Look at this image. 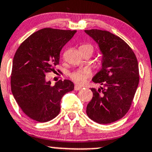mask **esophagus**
Segmentation results:
<instances>
[{"mask_svg": "<svg viewBox=\"0 0 152 152\" xmlns=\"http://www.w3.org/2000/svg\"><path fill=\"white\" fill-rule=\"evenodd\" d=\"M81 89H82V87H81V86H78V85H75L74 89L76 90V91H79V90H81Z\"/></svg>", "mask_w": 152, "mask_h": 152, "instance_id": "1", "label": "esophagus"}]
</instances>
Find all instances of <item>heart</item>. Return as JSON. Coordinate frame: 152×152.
<instances>
[{
  "mask_svg": "<svg viewBox=\"0 0 152 152\" xmlns=\"http://www.w3.org/2000/svg\"><path fill=\"white\" fill-rule=\"evenodd\" d=\"M90 76H91V73L88 70H81V71H74V72L71 73L70 74L71 79L78 84H84L85 81L90 77Z\"/></svg>",
  "mask_w": 152,
  "mask_h": 152,
  "instance_id": "b5f03b06",
  "label": "heart"
}]
</instances>
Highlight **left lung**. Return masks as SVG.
<instances>
[{
    "instance_id": "8db88e82",
    "label": "left lung",
    "mask_w": 152,
    "mask_h": 152,
    "mask_svg": "<svg viewBox=\"0 0 152 152\" xmlns=\"http://www.w3.org/2000/svg\"><path fill=\"white\" fill-rule=\"evenodd\" d=\"M84 31L98 45L102 54L101 69L92 78L101 86L91 89L93 97L86 114L94 122L108 124L129 110L139 82L138 61L132 49L119 37L99 29Z\"/></svg>"
}]
</instances>
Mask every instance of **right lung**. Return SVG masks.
Listing matches in <instances>:
<instances>
[{"label":"right lung","mask_w":152,"mask_h":152,"mask_svg":"<svg viewBox=\"0 0 152 152\" xmlns=\"http://www.w3.org/2000/svg\"><path fill=\"white\" fill-rule=\"evenodd\" d=\"M76 31L45 28L21 43L13 60L11 91L25 114L37 122H48L59 114L61 100L74 84L59 80L52 86L45 75L59 63L60 53Z\"/></svg>","instance_id":"obj_1"}]
</instances>
